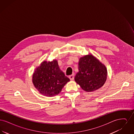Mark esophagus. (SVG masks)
<instances>
[{"instance_id": "esophagus-1", "label": "esophagus", "mask_w": 134, "mask_h": 134, "mask_svg": "<svg viewBox=\"0 0 134 134\" xmlns=\"http://www.w3.org/2000/svg\"><path fill=\"white\" fill-rule=\"evenodd\" d=\"M69 78H70V79L71 80H73L74 79V74H72V75H70V76H69Z\"/></svg>"}]
</instances>
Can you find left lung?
I'll use <instances>...</instances> for the list:
<instances>
[{
    "label": "left lung",
    "mask_w": 134,
    "mask_h": 134,
    "mask_svg": "<svg viewBox=\"0 0 134 134\" xmlns=\"http://www.w3.org/2000/svg\"><path fill=\"white\" fill-rule=\"evenodd\" d=\"M79 72L75 81L87 92L95 91L102 87L107 78L105 66L91 55L81 57L79 62Z\"/></svg>",
    "instance_id": "left-lung-1"
}]
</instances>
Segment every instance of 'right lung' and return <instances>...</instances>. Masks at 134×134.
<instances>
[{
    "label": "right lung",
    "instance_id": "1",
    "mask_svg": "<svg viewBox=\"0 0 134 134\" xmlns=\"http://www.w3.org/2000/svg\"><path fill=\"white\" fill-rule=\"evenodd\" d=\"M70 79L58 66L57 61L43 62L35 71L32 82L43 95L53 96L58 94Z\"/></svg>",
    "mask_w": 134,
    "mask_h": 134
}]
</instances>
